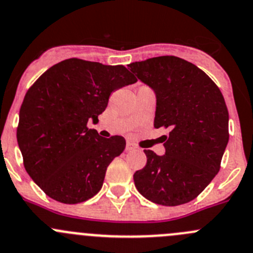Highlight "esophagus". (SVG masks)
<instances>
[{
    "label": "esophagus",
    "mask_w": 253,
    "mask_h": 253,
    "mask_svg": "<svg viewBox=\"0 0 253 253\" xmlns=\"http://www.w3.org/2000/svg\"><path fill=\"white\" fill-rule=\"evenodd\" d=\"M137 148V146L134 143H132V142H127L126 144V151H134V149Z\"/></svg>",
    "instance_id": "1"
}]
</instances>
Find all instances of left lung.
I'll use <instances>...</instances> for the list:
<instances>
[{
  "label": "left lung",
  "instance_id": "1",
  "mask_svg": "<svg viewBox=\"0 0 253 253\" xmlns=\"http://www.w3.org/2000/svg\"><path fill=\"white\" fill-rule=\"evenodd\" d=\"M128 69L156 95L154 127L169 128L163 156L144 149L147 164L134 173V185L156 204L192 202L217 174L229 142L224 96L203 70L178 56L136 61Z\"/></svg>",
  "mask_w": 253,
  "mask_h": 253
}]
</instances>
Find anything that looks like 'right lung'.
Returning <instances> with one entry per match:
<instances>
[{
    "instance_id": "1",
    "label": "right lung",
    "mask_w": 253,
    "mask_h": 253,
    "mask_svg": "<svg viewBox=\"0 0 253 253\" xmlns=\"http://www.w3.org/2000/svg\"><path fill=\"white\" fill-rule=\"evenodd\" d=\"M136 82L124 65L73 58L49 68L27 91L17 141L27 173L48 197L78 204L100 192L126 141L104 138L87 122H99L110 95Z\"/></svg>"
}]
</instances>
